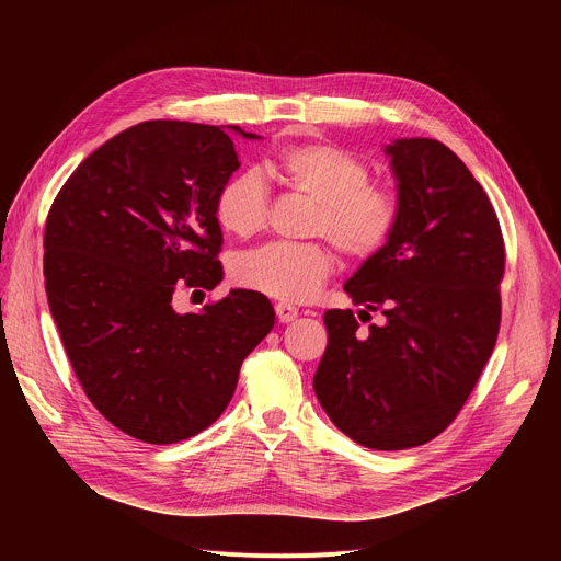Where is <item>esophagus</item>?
I'll return each mask as SVG.
<instances>
[{"instance_id":"obj_1","label":"esophagus","mask_w":561,"mask_h":561,"mask_svg":"<svg viewBox=\"0 0 561 561\" xmlns=\"http://www.w3.org/2000/svg\"><path fill=\"white\" fill-rule=\"evenodd\" d=\"M275 313H277V320H279V322H293V320L298 318V309L286 305V302H277V305H275Z\"/></svg>"}]
</instances>
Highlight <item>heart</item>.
<instances>
[{
    "label": "heart",
    "mask_w": 561,
    "mask_h": 561,
    "mask_svg": "<svg viewBox=\"0 0 561 561\" xmlns=\"http://www.w3.org/2000/svg\"><path fill=\"white\" fill-rule=\"evenodd\" d=\"M284 180L318 209L311 231L322 233L347 256L366 259L387 243L398 218V199L389 188L370 184L373 170L359 157L330 142H305L277 159ZM271 199L263 176L243 170L218 188L214 214L218 225L250 239L268 222ZM334 268L332 250L322 243H268L236 259L233 282L284 302H307Z\"/></svg>",
    "instance_id": "obj_1"
}]
</instances>
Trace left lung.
I'll list each match as a JSON object with an SVG mask.
<instances>
[{
	"label": "left lung",
	"mask_w": 561,
	"mask_h": 561,
	"mask_svg": "<svg viewBox=\"0 0 561 561\" xmlns=\"http://www.w3.org/2000/svg\"><path fill=\"white\" fill-rule=\"evenodd\" d=\"M398 218L343 290L381 325L357 334L350 309L325 311L328 347L313 391L359 446L404 450L444 432L491 357L500 328L505 243L463 161L434 138L385 145Z\"/></svg>",
	"instance_id": "8db88e82"
}]
</instances>
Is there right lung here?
<instances>
[{"label": "right lung", "mask_w": 561, "mask_h": 561, "mask_svg": "<svg viewBox=\"0 0 561 561\" xmlns=\"http://www.w3.org/2000/svg\"><path fill=\"white\" fill-rule=\"evenodd\" d=\"M241 127L147 121L113 136L58 191L45 225V290L81 387L100 414L145 444L209 427L243 359L275 325L271 300L231 288L195 313L174 290H211L222 231L218 188L239 170Z\"/></svg>", "instance_id": "add662e5"}]
</instances>
